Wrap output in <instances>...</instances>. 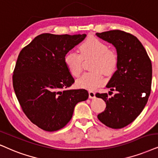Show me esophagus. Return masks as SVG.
I'll return each mask as SVG.
<instances>
[{"mask_svg":"<svg viewBox=\"0 0 158 158\" xmlns=\"http://www.w3.org/2000/svg\"><path fill=\"white\" fill-rule=\"evenodd\" d=\"M89 98H92V99L95 98V93L93 91H89Z\"/></svg>","mask_w":158,"mask_h":158,"instance_id":"esophagus-1","label":"esophagus"}]
</instances>
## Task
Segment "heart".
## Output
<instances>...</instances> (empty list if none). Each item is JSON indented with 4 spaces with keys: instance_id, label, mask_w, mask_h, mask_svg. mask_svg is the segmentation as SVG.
I'll return each mask as SVG.
<instances>
[{
    "instance_id": "heart-1",
    "label": "heart",
    "mask_w": 158,
    "mask_h": 158,
    "mask_svg": "<svg viewBox=\"0 0 158 158\" xmlns=\"http://www.w3.org/2000/svg\"><path fill=\"white\" fill-rule=\"evenodd\" d=\"M80 54L71 50L64 57L65 64L70 73L78 77L81 72L83 59L93 57L95 59L93 69L104 74H110L117 65V56L109 50L106 44L95 37H89L79 46ZM104 83V79L99 73H85L77 79V85L81 89L94 90Z\"/></svg>"
}]
</instances>
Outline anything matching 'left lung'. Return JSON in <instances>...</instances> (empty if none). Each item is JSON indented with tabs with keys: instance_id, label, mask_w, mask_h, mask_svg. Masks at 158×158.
Segmentation results:
<instances>
[{
	"instance_id": "left-lung-1",
	"label": "left lung",
	"mask_w": 158,
	"mask_h": 158,
	"mask_svg": "<svg viewBox=\"0 0 158 158\" xmlns=\"http://www.w3.org/2000/svg\"><path fill=\"white\" fill-rule=\"evenodd\" d=\"M95 35L111 44L117 54V69L106 86L117 93L111 98L107 93H96L95 96L106 104L98 118L111 128H123L135 120L148 101L152 77L151 60L142 44L131 33L114 30Z\"/></svg>"
}]
</instances>
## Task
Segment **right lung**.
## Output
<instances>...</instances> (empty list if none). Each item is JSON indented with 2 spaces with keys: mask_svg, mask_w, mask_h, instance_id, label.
<instances>
[{
  "mask_svg": "<svg viewBox=\"0 0 158 158\" xmlns=\"http://www.w3.org/2000/svg\"><path fill=\"white\" fill-rule=\"evenodd\" d=\"M86 34L43 33L22 49L13 75L16 96L27 118L46 131L63 128L77 103L86 101V89H67L74 79L65 64L67 52Z\"/></svg>",
  "mask_w": 158,
  "mask_h": 158,
  "instance_id": "obj_1",
  "label": "right lung"
}]
</instances>
